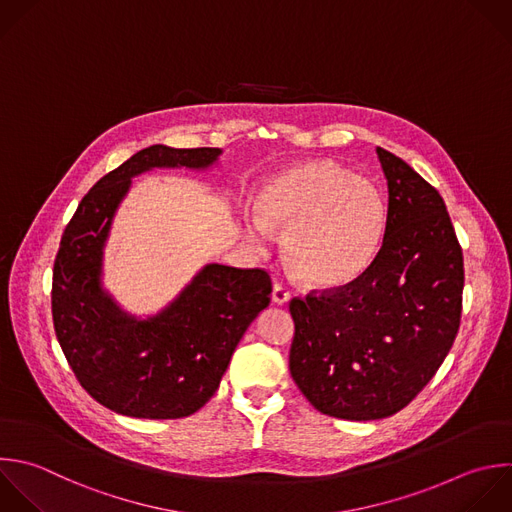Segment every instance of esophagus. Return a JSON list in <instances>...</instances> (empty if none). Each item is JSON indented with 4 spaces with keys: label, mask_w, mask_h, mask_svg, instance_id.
<instances>
[{
    "label": "esophagus",
    "mask_w": 512,
    "mask_h": 512,
    "mask_svg": "<svg viewBox=\"0 0 512 512\" xmlns=\"http://www.w3.org/2000/svg\"><path fill=\"white\" fill-rule=\"evenodd\" d=\"M272 300H274L276 304H286V302L290 300V292H288V288H286L282 282H276V284H274V288H272Z\"/></svg>",
    "instance_id": "obj_1"
}]
</instances>
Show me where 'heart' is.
I'll list each match as a JSON object with an SVG mask.
<instances>
[{
  "instance_id": "obj_1",
  "label": "heart",
  "mask_w": 512,
  "mask_h": 512,
  "mask_svg": "<svg viewBox=\"0 0 512 512\" xmlns=\"http://www.w3.org/2000/svg\"><path fill=\"white\" fill-rule=\"evenodd\" d=\"M258 208L260 216L248 220L250 240L264 248L270 228L286 230L290 270L318 288L360 278L382 246L388 220L378 188L330 160L276 176L264 186Z\"/></svg>"
}]
</instances>
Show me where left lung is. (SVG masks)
<instances>
[{"label": "left lung", "mask_w": 512, "mask_h": 512, "mask_svg": "<svg viewBox=\"0 0 512 512\" xmlns=\"http://www.w3.org/2000/svg\"><path fill=\"white\" fill-rule=\"evenodd\" d=\"M388 184L382 246L354 282L290 300V374L322 414L378 420L402 410L446 358L462 312L464 264L444 200L376 148Z\"/></svg>", "instance_id": "8db88e82"}]
</instances>
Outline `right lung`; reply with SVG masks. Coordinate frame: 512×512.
Instances as JSON below:
<instances>
[{"mask_svg": "<svg viewBox=\"0 0 512 512\" xmlns=\"http://www.w3.org/2000/svg\"><path fill=\"white\" fill-rule=\"evenodd\" d=\"M220 148L150 146L106 174L82 198L54 262L52 316L82 388L134 418H182L200 410L250 322L270 304L262 268L208 264L160 314L128 316L102 290V250L132 178L152 168L212 166Z\"/></svg>", "mask_w": 512, "mask_h": 512, "instance_id": "obj_1", "label": "right lung"}]
</instances>
